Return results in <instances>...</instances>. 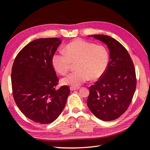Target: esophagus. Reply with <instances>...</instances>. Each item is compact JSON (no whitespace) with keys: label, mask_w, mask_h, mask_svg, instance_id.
Listing matches in <instances>:
<instances>
[{"label":"esophagus","mask_w":150,"mask_h":150,"mask_svg":"<svg viewBox=\"0 0 150 150\" xmlns=\"http://www.w3.org/2000/svg\"><path fill=\"white\" fill-rule=\"evenodd\" d=\"M79 88H74V87H70V90L71 91H75L77 89H79Z\"/></svg>","instance_id":"34e87169"}]
</instances>
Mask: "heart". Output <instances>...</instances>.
Returning <instances> with one entry per match:
<instances>
[{
    "label": "heart",
    "mask_w": 150,
    "mask_h": 150,
    "mask_svg": "<svg viewBox=\"0 0 150 150\" xmlns=\"http://www.w3.org/2000/svg\"><path fill=\"white\" fill-rule=\"evenodd\" d=\"M64 52L54 54L52 62L54 69L64 75L70 69L72 63H76V71L62 79L64 85L78 88L89 78L99 79L106 71L109 62L106 49L82 39H76L66 45Z\"/></svg>",
    "instance_id": "1"
}]
</instances>
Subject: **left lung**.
<instances>
[{
	"label": "left lung",
	"instance_id": "8db88e82",
	"mask_svg": "<svg viewBox=\"0 0 150 150\" xmlns=\"http://www.w3.org/2000/svg\"><path fill=\"white\" fill-rule=\"evenodd\" d=\"M105 44L110 51L106 71L89 88L88 106L98 119L118 118L128 109L137 86L134 64L127 50L117 40L106 35H91Z\"/></svg>",
	"mask_w": 150,
	"mask_h": 150
}]
</instances>
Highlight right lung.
<instances>
[{"mask_svg":"<svg viewBox=\"0 0 150 150\" xmlns=\"http://www.w3.org/2000/svg\"><path fill=\"white\" fill-rule=\"evenodd\" d=\"M61 43L57 38L33 40L18 53L12 68L16 104L26 117L40 124L51 123L57 118L70 93L67 86L56 89L59 79L52 58Z\"/></svg>","mask_w":150,"mask_h":150,"instance_id":"obj_1","label":"right lung"}]
</instances>
